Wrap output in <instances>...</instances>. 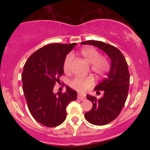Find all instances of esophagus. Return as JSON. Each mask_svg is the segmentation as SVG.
<instances>
[{
	"label": "esophagus",
	"mask_w": 150,
	"mask_h": 150,
	"mask_svg": "<svg viewBox=\"0 0 150 150\" xmlns=\"http://www.w3.org/2000/svg\"><path fill=\"white\" fill-rule=\"evenodd\" d=\"M77 99H80V100H81V101H84L86 99V97L85 96L82 95V94H78V95H77Z\"/></svg>",
	"instance_id": "1"
}]
</instances>
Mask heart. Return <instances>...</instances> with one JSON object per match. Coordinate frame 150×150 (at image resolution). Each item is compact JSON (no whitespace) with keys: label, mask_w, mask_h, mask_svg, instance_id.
I'll use <instances>...</instances> for the list:
<instances>
[{"label":"heart","mask_w":150,"mask_h":150,"mask_svg":"<svg viewBox=\"0 0 150 150\" xmlns=\"http://www.w3.org/2000/svg\"><path fill=\"white\" fill-rule=\"evenodd\" d=\"M80 53L85 61L91 64V70L98 75H102L109 69V63L104 56H99V53L97 49L92 47H85L81 49ZM72 53L67 55L65 58L63 68L65 71L69 70L70 65L73 60ZM94 85V79L92 77L77 76L70 82V86L79 92H85Z\"/></svg>","instance_id":"obj_1"}]
</instances>
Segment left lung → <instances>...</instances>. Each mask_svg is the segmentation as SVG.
<instances>
[{
	"instance_id": "obj_1",
	"label": "left lung",
	"mask_w": 150,
	"mask_h": 150,
	"mask_svg": "<svg viewBox=\"0 0 150 150\" xmlns=\"http://www.w3.org/2000/svg\"><path fill=\"white\" fill-rule=\"evenodd\" d=\"M81 44L96 46L106 53L111 60L106 77L94 87L97 93L104 91V96L97 99L87 94V99L92 101L93 106L89 112L85 113V119L89 123L96 125H106L118 117L127 99L130 83L128 64L123 53L115 46L93 40Z\"/></svg>"
}]
</instances>
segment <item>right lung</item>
<instances>
[{
	"instance_id": "1",
	"label": "right lung",
	"mask_w": 150,
	"mask_h": 150,
	"mask_svg": "<svg viewBox=\"0 0 150 150\" xmlns=\"http://www.w3.org/2000/svg\"><path fill=\"white\" fill-rule=\"evenodd\" d=\"M76 44H48L32 53L24 65L22 89L27 106L34 119L43 125L56 127L63 123L66 107L77 99V92L68 86L63 94L53 92L63 74L65 57Z\"/></svg>"
}]
</instances>
